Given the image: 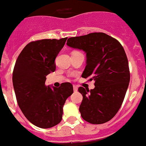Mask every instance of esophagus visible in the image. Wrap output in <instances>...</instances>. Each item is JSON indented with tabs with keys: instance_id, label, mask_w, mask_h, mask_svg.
I'll use <instances>...</instances> for the list:
<instances>
[{
	"instance_id": "1",
	"label": "esophagus",
	"mask_w": 146,
	"mask_h": 146,
	"mask_svg": "<svg viewBox=\"0 0 146 146\" xmlns=\"http://www.w3.org/2000/svg\"><path fill=\"white\" fill-rule=\"evenodd\" d=\"M73 88H74V92H77L78 89V88L76 86H73Z\"/></svg>"
}]
</instances>
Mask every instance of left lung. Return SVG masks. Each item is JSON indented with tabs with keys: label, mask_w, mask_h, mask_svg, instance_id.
I'll use <instances>...</instances> for the list:
<instances>
[{
	"label": "left lung",
	"mask_w": 146,
	"mask_h": 146,
	"mask_svg": "<svg viewBox=\"0 0 146 146\" xmlns=\"http://www.w3.org/2000/svg\"><path fill=\"white\" fill-rule=\"evenodd\" d=\"M67 46L86 53L82 78L94 80V89L78 88L83 95L79 111L92 124L109 121L117 113L130 81L129 62L117 40L103 32L68 38Z\"/></svg>",
	"instance_id": "left-lung-1"
}]
</instances>
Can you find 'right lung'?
Masks as SVG:
<instances>
[{
  "instance_id": "right-lung-1",
  "label": "right lung",
  "mask_w": 146,
  "mask_h": 146,
  "mask_svg": "<svg viewBox=\"0 0 146 146\" xmlns=\"http://www.w3.org/2000/svg\"><path fill=\"white\" fill-rule=\"evenodd\" d=\"M67 37L32 41L19 54L12 82L20 109L29 121L42 129L52 128L62 119L63 107L73 93L70 83L59 88L46 86V76L56 69V57Z\"/></svg>"
}]
</instances>
